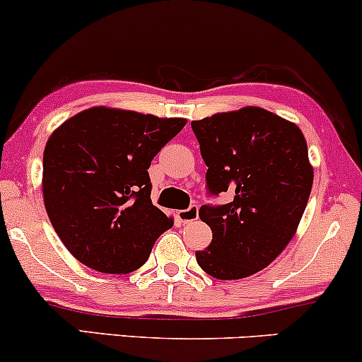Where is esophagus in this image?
I'll list each match as a JSON object with an SVG mask.
<instances>
[{
    "mask_svg": "<svg viewBox=\"0 0 362 362\" xmlns=\"http://www.w3.org/2000/svg\"><path fill=\"white\" fill-rule=\"evenodd\" d=\"M177 218L180 219V223H190V221H195V219L199 218V207H197V206H190L189 209L177 211Z\"/></svg>",
    "mask_w": 362,
    "mask_h": 362,
    "instance_id": "esophagus-1",
    "label": "esophagus"
}]
</instances>
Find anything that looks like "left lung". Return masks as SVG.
<instances>
[{"label":"left lung","mask_w":362,"mask_h":362,"mask_svg":"<svg viewBox=\"0 0 362 362\" xmlns=\"http://www.w3.org/2000/svg\"><path fill=\"white\" fill-rule=\"evenodd\" d=\"M190 126L207 167V194L233 195L228 204L201 206L213 240L195 259L216 279H243L267 267L296 233L313 185L305 136L260 107Z\"/></svg>","instance_id":"obj_1"}]
</instances>
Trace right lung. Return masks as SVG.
Returning <instances> with one entry per match:
<instances>
[{"instance_id": "add662e5", "label": "right lung", "mask_w": 362, "mask_h": 362, "mask_svg": "<svg viewBox=\"0 0 362 362\" xmlns=\"http://www.w3.org/2000/svg\"><path fill=\"white\" fill-rule=\"evenodd\" d=\"M93 107L57 127L44 149V204L64 247L86 267L127 274L173 219L151 202V160L185 126Z\"/></svg>"}]
</instances>
